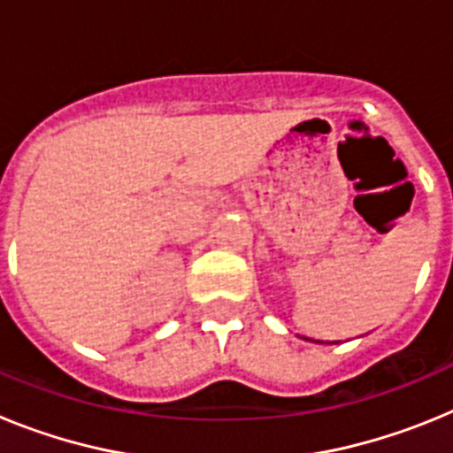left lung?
I'll return each instance as SVG.
<instances>
[{"label": "left lung", "instance_id": "obj_1", "mask_svg": "<svg viewBox=\"0 0 453 453\" xmlns=\"http://www.w3.org/2000/svg\"><path fill=\"white\" fill-rule=\"evenodd\" d=\"M306 340H311V338H306Z\"/></svg>", "mask_w": 453, "mask_h": 453}]
</instances>
